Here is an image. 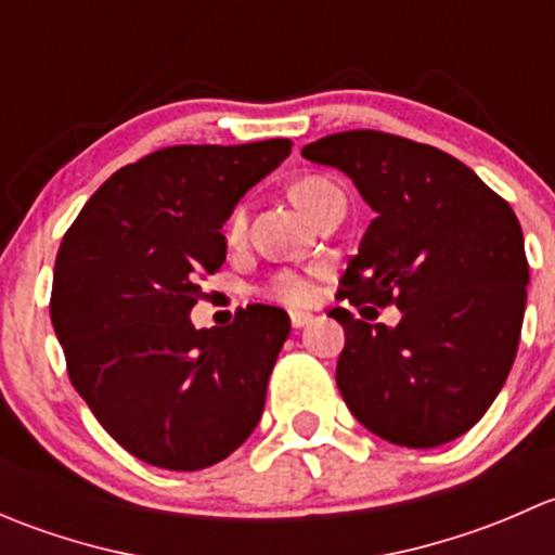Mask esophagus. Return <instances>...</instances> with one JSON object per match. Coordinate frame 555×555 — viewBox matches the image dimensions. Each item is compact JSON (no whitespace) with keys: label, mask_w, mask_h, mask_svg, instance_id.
I'll use <instances>...</instances> for the list:
<instances>
[{"label":"esophagus","mask_w":555,"mask_h":555,"mask_svg":"<svg viewBox=\"0 0 555 555\" xmlns=\"http://www.w3.org/2000/svg\"><path fill=\"white\" fill-rule=\"evenodd\" d=\"M289 322H293L295 330H300V327H306L309 322H313V317L309 311H293L289 313Z\"/></svg>","instance_id":"obj_1"}]
</instances>
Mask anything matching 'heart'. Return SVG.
Segmentation results:
<instances>
[{
    "label": "heart",
    "instance_id": "1",
    "mask_svg": "<svg viewBox=\"0 0 555 555\" xmlns=\"http://www.w3.org/2000/svg\"><path fill=\"white\" fill-rule=\"evenodd\" d=\"M327 190H333V184H330L327 179L306 177V179H300V182L293 184V198L300 209L309 211L313 206V201H317L319 195L327 193ZM244 228H246V211H244V206H236L231 215V220H228V228H225L228 238H231V242L242 238ZM268 293H271L276 300H282V304L304 306L311 300L313 287H311L309 279L300 276V273L284 271V273H276V276L271 279V284H268Z\"/></svg>",
    "mask_w": 555,
    "mask_h": 555
}]
</instances>
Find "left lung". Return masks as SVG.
Returning a JSON list of instances; mask_svg holds the SVG:
<instances>
[{"instance_id": "1", "label": "left lung", "mask_w": 555, "mask_h": 555, "mask_svg": "<svg viewBox=\"0 0 555 555\" xmlns=\"http://www.w3.org/2000/svg\"><path fill=\"white\" fill-rule=\"evenodd\" d=\"M300 155L344 171L376 211L338 298L402 311L397 327L330 311L346 333L335 371L346 405L395 446L456 440L516 360L529 284L516 211L462 160L391 133H333Z\"/></svg>"}]
</instances>
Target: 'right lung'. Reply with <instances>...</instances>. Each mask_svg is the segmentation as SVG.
<instances>
[{"label":"right lung","mask_w":555,"mask_h":555,"mask_svg":"<svg viewBox=\"0 0 555 555\" xmlns=\"http://www.w3.org/2000/svg\"><path fill=\"white\" fill-rule=\"evenodd\" d=\"M289 150V139L158 150L112 173L61 242L50 319L72 384L153 467H211L260 422L287 311L255 304L211 330L190 311L198 279L225 262V220Z\"/></svg>","instance_id":"right-lung-1"}]
</instances>
